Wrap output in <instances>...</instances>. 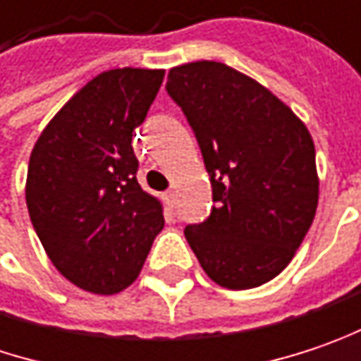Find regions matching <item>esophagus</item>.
Listing matches in <instances>:
<instances>
[{
  "instance_id": "esophagus-1",
  "label": "esophagus",
  "mask_w": 361,
  "mask_h": 361,
  "mask_svg": "<svg viewBox=\"0 0 361 361\" xmlns=\"http://www.w3.org/2000/svg\"><path fill=\"white\" fill-rule=\"evenodd\" d=\"M164 199H166V203L170 207H174V201H176V193L174 191H166L164 193Z\"/></svg>"
}]
</instances>
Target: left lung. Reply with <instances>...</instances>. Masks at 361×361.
Listing matches in <instances>:
<instances>
[{
  "label": "left lung",
  "mask_w": 361,
  "mask_h": 361,
  "mask_svg": "<svg viewBox=\"0 0 361 361\" xmlns=\"http://www.w3.org/2000/svg\"><path fill=\"white\" fill-rule=\"evenodd\" d=\"M209 172V218L185 228L203 271L221 288L250 290L294 259L319 205L314 143L288 104L218 61L168 71Z\"/></svg>",
  "instance_id": "obj_1"
}]
</instances>
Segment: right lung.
Listing matches in <instances>:
<instances>
[{"label":"right lung","instance_id":"right-lung-1","mask_svg":"<svg viewBox=\"0 0 361 361\" xmlns=\"http://www.w3.org/2000/svg\"><path fill=\"white\" fill-rule=\"evenodd\" d=\"M164 69H109L75 92L35 143L26 205L51 263L73 286L111 296L129 288L164 228L162 203L137 178L133 131Z\"/></svg>","mask_w":361,"mask_h":361}]
</instances>
